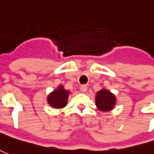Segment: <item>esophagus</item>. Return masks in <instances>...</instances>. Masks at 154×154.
I'll return each instance as SVG.
<instances>
[{"label": "esophagus", "instance_id": "esophagus-1", "mask_svg": "<svg viewBox=\"0 0 154 154\" xmlns=\"http://www.w3.org/2000/svg\"><path fill=\"white\" fill-rule=\"evenodd\" d=\"M80 91L82 93H85V92H86V91H87V86H86V85H82V86H80Z\"/></svg>", "mask_w": 154, "mask_h": 154}]
</instances>
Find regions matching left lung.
I'll use <instances>...</instances> for the list:
<instances>
[{
    "label": "left lung",
    "instance_id": "1",
    "mask_svg": "<svg viewBox=\"0 0 154 154\" xmlns=\"http://www.w3.org/2000/svg\"><path fill=\"white\" fill-rule=\"evenodd\" d=\"M117 99L114 94L107 89H101L96 92L95 95V105L101 112H109L115 108Z\"/></svg>",
    "mask_w": 154,
    "mask_h": 154
}]
</instances>
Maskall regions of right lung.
<instances>
[{"label": "right lung", "mask_w": 154, "mask_h": 154, "mask_svg": "<svg viewBox=\"0 0 154 154\" xmlns=\"http://www.w3.org/2000/svg\"><path fill=\"white\" fill-rule=\"evenodd\" d=\"M70 91L65 90L63 86L60 85L47 95V103L54 109H63L68 104Z\"/></svg>", "instance_id": "right-lung-1"}]
</instances>
